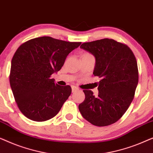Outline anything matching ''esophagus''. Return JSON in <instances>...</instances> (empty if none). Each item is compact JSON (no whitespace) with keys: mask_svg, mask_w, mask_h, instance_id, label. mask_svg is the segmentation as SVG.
<instances>
[{"mask_svg":"<svg viewBox=\"0 0 153 153\" xmlns=\"http://www.w3.org/2000/svg\"><path fill=\"white\" fill-rule=\"evenodd\" d=\"M77 90H79L78 88L76 87V86H74V85H72V92L76 91H77Z\"/></svg>","mask_w":153,"mask_h":153,"instance_id":"1","label":"esophagus"}]
</instances>
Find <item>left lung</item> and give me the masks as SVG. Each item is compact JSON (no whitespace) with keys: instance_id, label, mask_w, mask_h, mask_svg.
<instances>
[{"instance_id":"1","label":"left lung","mask_w":153,"mask_h":153,"mask_svg":"<svg viewBox=\"0 0 153 153\" xmlns=\"http://www.w3.org/2000/svg\"><path fill=\"white\" fill-rule=\"evenodd\" d=\"M80 48L95 57L93 71L98 76L97 97L93 91L83 90L85 100L79 111L87 121L104 127L117 122L132 102L139 81L137 62L126 45L104 38L83 43Z\"/></svg>"}]
</instances>
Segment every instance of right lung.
<instances>
[{"mask_svg":"<svg viewBox=\"0 0 153 153\" xmlns=\"http://www.w3.org/2000/svg\"><path fill=\"white\" fill-rule=\"evenodd\" d=\"M81 44L45 36L30 39L18 48L12 59L10 83L16 104L26 118L42 122L59 112L72 88L55 83L51 76Z\"/></svg>","mask_w":153,"mask_h":153,"instance_id":"add662e5","label":"right lung"}]
</instances>
